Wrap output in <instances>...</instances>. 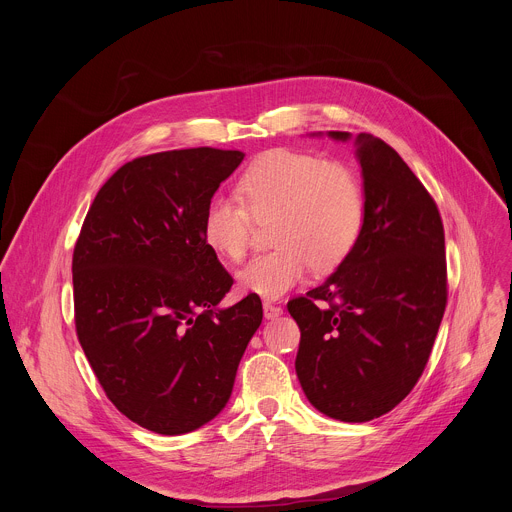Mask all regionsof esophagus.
<instances>
[{
    "instance_id": "obj_1",
    "label": "esophagus",
    "mask_w": 512,
    "mask_h": 512,
    "mask_svg": "<svg viewBox=\"0 0 512 512\" xmlns=\"http://www.w3.org/2000/svg\"><path fill=\"white\" fill-rule=\"evenodd\" d=\"M263 314H265V318H267V320H273V318L281 316V314H283V310H281L279 306L271 304V302H263Z\"/></svg>"
}]
</instances>
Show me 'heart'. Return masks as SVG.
I'll use <instances>...</instances> for the list:
<instances>
[{"instance_id":"b5f03b06","label":"heart","mask_w":512,"mask_h":512,"mask_svg":"<svg viewBox=\"0 0 512 512\" xmlns=\"http://www.w3.org/2000/svg\"><path fill=\"white\" fill-rule=\"evenodd\" d=\"M241 200L212 198L202 216V239L227 261H241L253 221L269 223L275 247L239 273V287L259 298H279L306 279L336 269L356 247L364 225V192L344 162L277 148L249 164L237 182Z\"/></svg>"}]
</instances>
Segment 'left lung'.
<instances>
[{
	"label": "left lung",
	"instance_id": "8db88e82",
	"mask_svg": "<svg viewBox=\"0 0 512 512\" xmlns=\"http://www.w3.org/2000/svg\"><path fill=\"white\" fill-rule=\"evenodd\" d=\"M350 139L348 131H328ZM364 225L348 259L287 302L302 340L296 373L308 401L348 423L399 405L419 381L448 302L440 210L383 139L358 133Z\"/></svg>",
	"mask_w": 512,
	"mask_h": 512
}]
</instances>
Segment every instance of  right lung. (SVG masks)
Returning <instances> with one entry per match:
<instances>
[{
    "instance_id": "1",
    "label": "right lung",
    "mask_w": 512,
    "mask_h": 512,
    "mask_svg": "<svg viewBox=\"0 0 512 512\" xmlns=\"http://www.w3.org/2000/svg\"><path fill=\"white\" fill-rule=\"evenodd\" d=\"M243 158L192 148L127 162L97 192L72 253L91 369L125 417L162 435L223 411L263 320L253 294L218 306L233 277L202 239L208 202Z\"/></svg>"
}]
</instances>
